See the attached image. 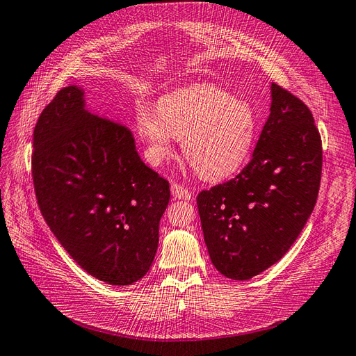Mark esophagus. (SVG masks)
Segmentation results:
<instances>
[{
	"instance_id": "obj_1",
	"label": "esophagus",
	"mask_w": 356,
	"mask_h": 356,
	"mask_svg": "<svg viewBox=\"0 0 356 356\" xmlns=\"http://www.w3.org/2000/svg\"><path fill=\"white\" fill-rule=\"evenodd\" d=\"M172 195H173V198H177V200H191L192 198L191 191H188L186 186L178 184V183L172 184Z\"/></svg>"
}]
</instances>
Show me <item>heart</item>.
Instances as JSON below:
<instances>
[{"label":"heart","mask_w":356,"mask_h":356,"mask_svg":"<svg viewBox=\"0 0 356 356\" xmlns=\"http://www.w3.org/2000/svg\"><path fill=\"white\" fill-rule=\"evenodd\" d=\"M136 123L154 164L172 154L173 138L181 140L187 163L209 181H220L242 168L257 131L254 109L211 85L168 94L158 102V111L141 102Z\"/></svg>","instance_id":"b5f03b06"}]
</instances>
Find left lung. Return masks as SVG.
<instances>
[{
  "label": "left lung",
  "instance_id": "1",
  "mask_svg": "<svg viewBox=\"0 0 356 356\" xmlns=\"http://www.w3.org/2000/svg\"><path fill=\"white\" fill-rule=\"evenodd\" d=\"M271 96L250 163L196 196L211 262L233 280H250L279 262L318 198L323 147L312 113L277 83Z\"/></svg>",
  "mask_w": 356,
  "mask_h": 356
}]
</instances>
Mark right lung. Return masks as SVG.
Segmentation results:
<instances>
[{"mask_svg": "<svg viewBox=\"0 0 356 356\" xmlns=\"http://www.w3.org/2000/svg\"><path fill=\"white\" fill-rule=\"evenodd\" d=\"M31 177L47 225L86 273L126 286L149 271L169 181L140 160L128 129L85 111L79 86L39 115Z\"/></svg>", "mask_w": 356, "mask_h": 356, "instance_id": "obj_1", "label": "right lung"}]
</instances>
